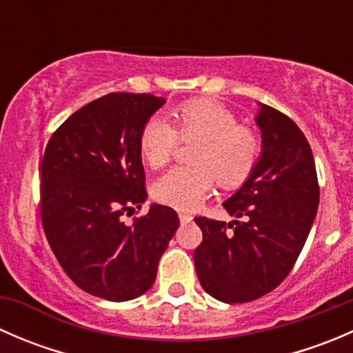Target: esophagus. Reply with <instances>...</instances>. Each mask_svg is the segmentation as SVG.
<instances>
[{
    "label": "esophagus",
    "mask_w": 353,
    "mask_h": 353,
    "mask_svg": "<svg viewBox=\"0 0 353 353\" xmlns=\"http://www.w3.org/2000/svg\"><path fill=\"white\" fill-rule=\"evenodd\" d=\"M179 220H181V223H190L191 220H193V216L191 215H188V213H179Z\"/></svg>",
    "instance_id": "1"
}]
</instances>
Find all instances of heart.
Here are the masks:
<instances>
[{
  "instance_id": "heart-1",
  "label": "heart",
  "mask_w": 353,
  "mask_h": 353,
  "mask_svg": "<svg viewBox=\"0 0 353 353\" xmlns=\"http://www.w3.org/2000/svg\"><path fill=\"white\" fill-rule=\"evenodd\" d=\"M174 128L155 116L141 128L140 155L154 169L165 165L183 140L199 138L193 162L196 165L174 167L154 184L157 201L176 210H194L212 191L213 183L236 188L248 179L256 167L261 141L249 128L239 126L237 116L225 105L210 99L183 102L170 110Z\"/></svg>"
}]
</instances>
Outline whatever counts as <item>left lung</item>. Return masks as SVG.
<instances>
[{
	"label": "left lung",
	"instance_id": "8db88e82",
	"mask_svg": "<svg viewBox=\"0 0 353 353\" xmlns=\"http://www.w3.org/2000/svg\"><path fill=\"white\" fill-rule=\"evenodd\" d=\"M261 154L223 208L236 220L194 219L199 283L216 301L236 304L279 287L297 261L318 213L314 157L304 133L280 110L258 102ZM243 218V221H239Z\"/></svg>",
	"mask_w": 353,
	"mask_h": 353
}]
</instances>
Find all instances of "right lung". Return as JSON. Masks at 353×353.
Wrapping results in <instances>:
<instances>
[{
    "label": "right lung",
    "instance_id": "1",
    "mask_svg": "<svg viewBox=\"0 0 353 353\" xmlns=\"http://www.w3.org/2000/svg\"><path fill=\"white\" fill-rule=\"evenodd\" d=\"M165 104L152 94L104 95L58 128L41 163V216L65 273L112 302L143 295L179 227L172 208L152 203L133 225L126 212L147 201L141 128Z\"/></svg>",
    "mask_w": 353,
    "mask_h": 353
}]
</instances>
